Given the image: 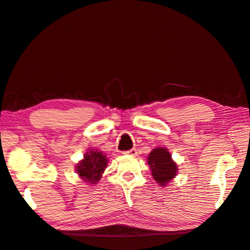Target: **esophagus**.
Segmentation results:
<instances>
[{
  "label": "esophagus",
  "instance_id": "1",
  "mask_svg": "<svg viewBox=\"0 0 250 250\" xmlns=\"http://www.w3.org/2000/svg\"><path fill=\"white\" fill-rule=\"evenodd\" d=\"M123 153H124V154H128V155H132V156H134V155H137V154H138V150L135 149V148H132V149L128 150V151H124Z\"/></svg>",
  "mask_w": 250,
  "mask_h": 250
}]
</instances>
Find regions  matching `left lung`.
<instances>
[{
    "mask_svg": "<svg viewBox=\"0 0 250 250\" xmlns=\"http://www.w3.org/2000/svg\"><path fill=\"white\" fill-rule=\"evenodd\" d=\"M151 174L158 184L165 186L176 175L177 166L172 161L171 154L165 148H156L148 155Z\"/></svg>",
    "mask_w": 250,
    "mask_h": 250,
    "instance_id": "left-lung-1",
    "label": "left lung"
}]
</instances>
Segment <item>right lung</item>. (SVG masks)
I'll return each mask as SVG.
<instances>
[{
	"instance_id": "obj_1",
	"label": "right lung",
	"mask_w": 250,
	"mask_h": 250,
	"mask_svg": "<svg viewBox=\"0 0 250 250\" xmlns=\"http://www.w3.org/2000/svg\"><path fill=\"white\" fill-rule=\"evenodd\" d=\"M106 165V156L98 150H90L84 155V160L76 166V171L83 180L92 185L101 178Z\"/></svg>"
}]
</instances>
